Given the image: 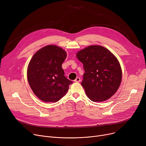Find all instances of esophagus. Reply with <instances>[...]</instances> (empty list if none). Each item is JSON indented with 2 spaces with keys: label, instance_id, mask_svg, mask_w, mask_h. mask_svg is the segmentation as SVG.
<instances>
[{
  "label": "esophagus",
  "instance_id": "34e87169",
  "mask_svg": "<svg viewBox=\"0 0 146 146\" xmlns=\"http://www.w3.org/2000/svg\"><path fill=\"white\" fill-rule=\"evenodd\" d=\"M80 81H81L80 78H79V77H77V78L74 80V82H80Z\"/></svg>",
  "mask_w": 146,
  "mask_h": 146
}]
</instances>
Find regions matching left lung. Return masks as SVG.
Segmentation results:
<instances>
[{
  "label": "left lung",
  "mask_w": 146,
  "mask_h": 146,
  "mask_svg": "<svg viewBox=\"0 0 146 146\" xmlns=\"http://www.w3.org/2000/svg\"><path fill=\"white\" fill-rule=\"evenodd\" d=\"M76 57L85 71L81 82L87 97L94 102L104 101L117 92L122 71L117 58L107 48L91 45L81 50Z\"/></svg>",
  "instance_id": "obj_1"
}]
</instances>
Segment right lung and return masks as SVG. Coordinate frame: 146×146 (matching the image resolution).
<instances>
[{"label":"right lung","mask_w":146,"mask_h":146,"mask_svg":"<svg viewBox=\"0 0 146 146\" xmlns=\"http://www.w3.org/2000/svg\"><path fill=\"white\" fill-rule=\"evenodd\" d=\"M66 53L61 48L47 45L34 54L27 71L29 84L40 100L55 102L67 92L72 81L64 76L62 64Z\"/></svg>","instance_id":"obj_1"}]
</instances>
